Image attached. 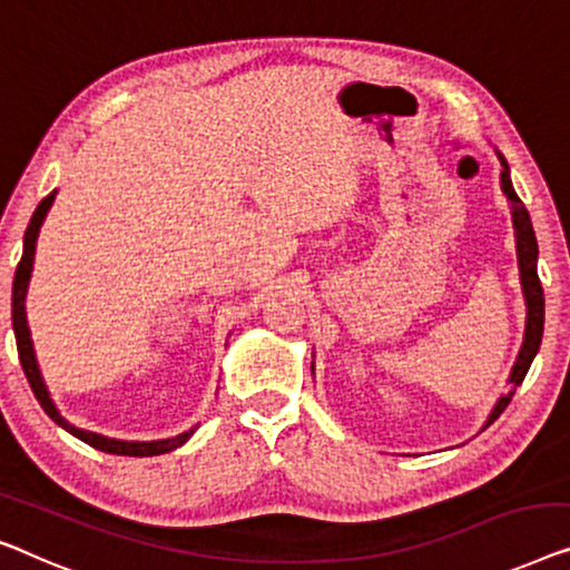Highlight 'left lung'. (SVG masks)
Instances as JSON below:
<instances>
[{
	"label": "left lung",
	"mask_w": 570,
	"mask_h": 570,
	"mask_svg": "<svg viewBox=\"0 0 570 570\" xmlns=\"http://www.w3.org/2000/svg\"><path fill=\"white\" fill-rule=\"evenodd\" d=\"M499 156L501 161V189H504L507 200L511 205V224H514V238H517V262H519V279H522V293H524V303H527V326H524V342H522V350L517 354V362L514 367H511V375H509V383H511V391L501 395L497 401V406L485 419V426H491L497 419L501 416V411H504L509 403H511V395H514L517 385H522L527 370H530L534 354L540 350V342H542V326H546V295H542V285H540V277H538V238H534V230H532V220H530V213L519 200L514 187H511V177H509V164L504 161V156ZM483 426V429H485Z\"/></svg>",
	"instance_id": "8db88e82"
}]
</instances>
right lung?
I'll return each instance as SVG.
<instances>
[{"mask_svg": "<svg viewBox=\"0 0 570 570\" xmlns=\"http://www.w3.org/2000/svg\"><path fill=\"white\" fill-rule=\"evenodd\" d=\"M56 200V189L48 197L40 200V205L32 213L28 230H24V242H22V259L18 265V272H14V283H12V328H14V340H18V354H20V365L24 370V377L36 393V399L48 416L53 419L56 424L66 432L77 436V440L87 442L89 448L110 452V455H128V458H151V455H164V452H171L193 436L197 426L189 429V432H183L177 436H169V440H154V442H126V440H110V436H102L97 432H87V429H79L66 422V419L59 414L56 403L51 401V393L43 383V375H40L38 360H36V350H32V340H30V328H28V316H24V295H28V285H30V272H32V259H36V242H38V230L43 226V220L51 210V205Z\"/></svg>", "mask_w": 570, "mask_h": 570, "instance_id": "1", "label": "right lung"}]
</instances>
